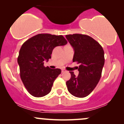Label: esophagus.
Wrapping results in <instances>:
<instances>
[{"label":"esophagus","mask_w":124,"mask_h":124,"mask_svg":"<svg viewBox=\"0 0 124 124\" xmlns=\"http://www.w3.org/2000/svg\"><path fill=\"white\" fill-rule=\"evenodd\" d=\"M66 72V70H65V69H62V73H63V72Z\"/></svg>","instance_id":"obj_1"}]
</instances>
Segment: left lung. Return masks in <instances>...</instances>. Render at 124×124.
I'll use <instances>...</instances> for the list:
<instances>
[{"label": "left lung", "instance_id": "8db88e82", "mask_svg": "<svg viewBox=\"0 0 124 124\" xmlns=\"http://www.w3.org/2000/svg\"><path fill=\"white\" fill-rule=\"evenodd\" d=\"M75 51L73 62L80 64L76 76L70 72L71 78L66 82L68 91L76 97L87 96L99 83L104 65V52L97 41L87 35L73 34L66 35Z\"/></svg>", "mask_w": 124, "mask_h": 124}]
</instances>
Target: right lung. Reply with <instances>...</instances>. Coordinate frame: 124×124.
I'll list each match as a JSON object with an SVG mask.
<instances>
[{"label": "right lung", "instance_id": "add662e5", "mask_svg": "<svg viewBox=\"0 0 124 124\" xmlns=\"http://www.w3.org/2000/svg\"><path fill=\"white\" fill-rule=\"evenodd\" d=\"M67 43L62 35L39 34L22 45L17 58L20 75L25 87L32 96L41 97L51 92L61 70L45 67L44 61L51 58L54 48Z\"/></svg>", "mask_w": 124, "mask_h": 124}]
</instances>
